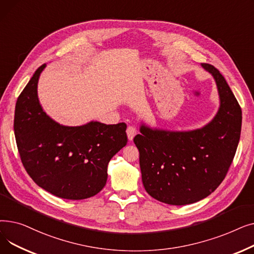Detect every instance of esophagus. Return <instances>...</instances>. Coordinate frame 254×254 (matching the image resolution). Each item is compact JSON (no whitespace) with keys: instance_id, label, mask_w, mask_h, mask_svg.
Masks as SVG:
<instances>
[{"instance_id":"esophagus-1","label":"esophagus","mask_w":254,"mask_h":254,"mask_svg":"<svg viewBox=\"0 0 254 254\" xmlns=\"http://www.w3.org/2000/svg\"><path fill=\"white\" fill-rule=\"evenodd\" d=\"M127 139H128L129 141H131L132 139H134V137L137 135V129H136V127H131V126L127 127Z\"/></svg>"}]
</instances>
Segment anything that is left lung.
Returning <instances> with one entry per match:
<instances>
[{
	"label": "left lung",
	"mask_w": 254,
	"mask_h": 254,
	"mask_svg": "<svg viewBox=\"0 0 254 254\" xmlns=\"http://www.w3.org/2000/svg\"><path fill=\"white\" fill-rule=\"evenodd\" d=\"M202 66L218 90L214 118L202 128L185 131L142 125L134 138L145 190L169 205L192 204L214 191L229 171L241 135L242 110L228 82L215 66Z\"/></svg>",
	"instance_id": "1"
}]
</instances>
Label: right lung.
<instances>
[{
  "mask_svg": "<svg viewBox=\"0 0 254 254\" xmlns=\"http://www.w3.org/2000/svg\"><path fill=\"white\" fill-rule=\"evenodd\" d=\"M39 66L19 95L14 134L22 165L40 188L66 199L96 195L106 185L110 159L127 145V125L90 122L80 127L58 124L38 99Z\"/></svg>",
  "mask_w": 254,
  "mask_h": 254,
  "instance_id": "obj_1",
  "label": "right lung"
}]
</instances>
